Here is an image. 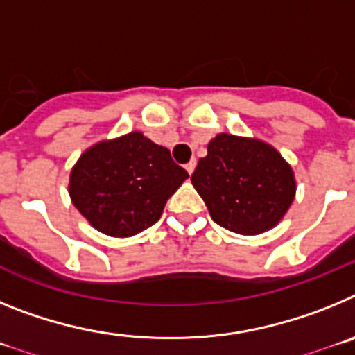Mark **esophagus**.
<instances>
[{"label":"esophagus","instance_id":"obj_1","mask_svg":"<svg viewBox=\"0 0 355 355\" xmlns=\"http://www.w3.org/2000/svg\"><path fill=\"white\" fill-rule=\"evenodd\" d=\"M196 165H197V162H196V159H190V162H188L187 165H184V168H187V172H188V174H192V172H193V168H196Z\"/></svg>","mask_w":355,"mask_h":355}]
</instances>
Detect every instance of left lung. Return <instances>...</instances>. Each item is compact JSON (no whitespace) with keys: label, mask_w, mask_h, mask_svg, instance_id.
<instances>
[{"label":"left lung","mask_w":355,"mask_h":355,"mask_svg":"<svg viewBox=\"0 0 355 355\" xmlns=\"http://www.w3.org/2000/svg\"><path fill=\"white\" fill-rule=\"evenodd\" d=\"M192 183L213 220L238 234L272 229L295 197L293 171L274 147L227 133L208 144Z\"/></svg>","instance_id":"left-lung-1"}]
</instances>
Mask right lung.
Returning <instances> with one entry per match:
<instances>
[{
    "mask_svg": "<svg viewBox=\"0 0 355 355\" xmlns=\"http://www.w3.org/2000/svg\"><path fill=\"white\" fill-rule=\"evenodd\" d=\"M187 178L167 147L133 131L85 150L71 172L69 193L97 231L124 238L156 224Z\"/></svg>",
    "mask_w": 355,
    "mask_h": 355,
    "instance_id": "obj_1",
    "label": "right lung"
}]
</instances>
